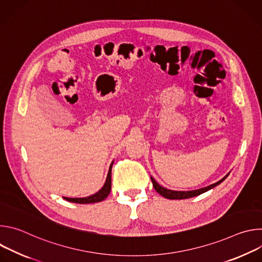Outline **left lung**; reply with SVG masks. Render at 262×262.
Returning <instances> with one entry per match:
<instances>
[{"label": "left lung", "instance_id": "obj_1", "mask_svg": "<svg viewBox=\"0 0 262 262\" xmlns=\"http://www.w3.org/2000/svg\"><path fill=\"white\" fill-rule=\"evenodd\" d=\"M228 175H229V174H227L225 177L222 178V179L219 180L217 182H215V183H213V184H210L209 186H206V188H203V189H200V190H196V191H189V192H178V191H171V190L165 189V188H163L162 185H160L152 177H150V178H151V181H152L155 190H156L160 195H162L163 197H165V198H167V199H188V198H192V197L198 196V195H200V194H203V193L209 191L210 189L214 188L215 185L220 184L222 181L225 180Z\"/></svg>", "mask_w": 262, "mask_h": 262}]
</instances>
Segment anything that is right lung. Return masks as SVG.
<instances>
[{
  "label": "right lung",
  "mask_w": 262,
  "mask_h": 262,
  "mask_svg": "<svg viewBox=\"0 0 262 262\" xmlns=\"http://www.w3.org/2000/svg\"><path fill=\"white\" fill-rule=\"evenodd\" d=\"M112 166L113 164H111L110 169H108V173L106 176V180L103 184L102 188L94 195L86 197V198H67L64 197L65 200L69 201V202H73V203H80V204H88V203H96V202H100L102 200H104L107 195L111 192V186H112V180H111V175H112Z\"/></svg>",
  "instance_id": "right-lung-1"
}]
</instances>
